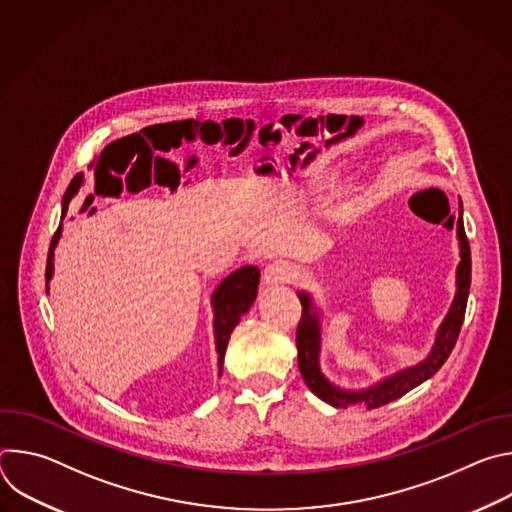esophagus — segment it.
Segmentation results:
<instances>
[{"label": "esophagus", "mask_w": 512, "mask_h": 512, "mask_svg": "<svg viewBox=\"0 0 512 512\" xmlns=\"http://www.w3.org/2000/svg\"><path fill=\"white\" fill-rule=\"evenodd\" d=\"M296 277H298L296 267L291 265V263H287V261H273V263L267 265L265 271H263V283H265L267 287L291 283V281H296Z\"/></svg>", "instance_id": "34e87169"}]
</instances>
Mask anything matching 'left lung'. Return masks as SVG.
<instances>
[{"mask_svg":"<svg viewBox=\"0 0 512 512\" xmlns=\"http://www.w3.org/2000/svg\"><path fill=\"white\" fill-rule=\"evenodd\" d=\"M458 239H460V265H458V289H456V298L454 304L440 326V332H437L435 346L431 354L417 364V367H411L367 391H342L330 385L324 375L320 373L318 367V352H320V326H318V316L314 312V306L310 302L308 294H298L302 302V318L298 322V332H296V342H298V364H300V373L310 387L314 395H318L322 401L330 403L332 407H362V409H375L381 405H387L429 377H433L437 371L442 369V364L448 360L452 354L456 340L462 330V322L466 316V304H468V294H470V277H472V259H470V243L464 233V223H462V212L458 218Z\"/></svg>","mask_w":512,"mask_h":512,"instance_id":"1","label":"left lung"}]
</instances>
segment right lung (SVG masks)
Returning a JSON list of instances; mask_svg holds the SVG:
<instances>
[{"mask_svg": "<svg viewBox=\"0 0 512 512\" xmlns=\"http://www.w3.org/2000/svg\"><path fill=\"white\" fill-rule=\"evenodd\" d=\"M81 184H83L81 174L72 178V182L64 194L62 214L66 212L70 198L77 194ZM60 229L62 227L56 229L52 243H50L48 259H46V281H50V277H52V251L60 239ZM257 285H259V269L255 265H247V267H241L235 273H231L214 291L212 306H214V338H216V352H218V371H223V358H225V350H227L231 332L235 330L239 320L249 312L251 304L255 302Z\"/></svg>", "mask_w": 512, "mask_h": 512, "instance_id": "1", "label": "right lung"}]
</instances>
